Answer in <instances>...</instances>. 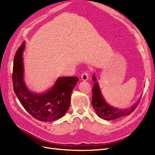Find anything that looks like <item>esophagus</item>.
Here are the masks:
<instances>
[{"label": "esophagus", "mask_w": 155, "mask_h": 155, "mask_svg": "<svg viewBox=\"0 0 155 155\" xmlns=\"http://www.w3.org/2000/svg\"><path fill=\"white\" fill-rule=\"evenodd\" d=\"M81 79L83 81H87L88 79V74L87 72H83L81 75Z\"/></svg>", "instance_id": "obj_1"}]
</instances>
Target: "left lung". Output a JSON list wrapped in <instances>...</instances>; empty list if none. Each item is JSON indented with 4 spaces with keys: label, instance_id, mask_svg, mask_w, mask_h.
I'll use <instances>...</instances> for the list:
<instances>
[{
    "label": "left lung",
    "instance_id": "obj_1",
    "mask_svg": "<svg viewBox=\"0 0 155 155\" xmlns=\"http://www.w3.org/2000/svg\"><path fill=\"white\" fill-rule=\"evenodd\" d=\"M92 80L94 82V85L92 88V104L96 114L101 119L110 121L128 116L132 113L139 104L140 97L134 105L129 108L119 109V108L110 106L106 102L102 95L99 83L97 81L94 74L92 76Z\"/></svg>",
    "mask_w": 155,
    "mask_h": 155
}]
</instances>
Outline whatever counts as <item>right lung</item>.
I'll return each mask as SVG.
<instances>
[{"label":"right lung","mask_w":155,"mask_h":155,"mask_svg":"<svg viewBox=\"0 0 155 155\" xmlns=\"http://www.w3.org/2000/svg\"><path fill=\"white\" fill-rule=\"evenodd\" d=\"M25 42L17 50L13 60V90L21 104L34 118L41 121H53L61 118L68 110L78 77L58 78L48 91L37 93L30 91L24 80L23 52Z\"/></svg>","instance_id":"obj_1"}]
</instances>
